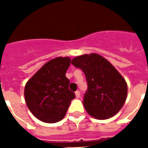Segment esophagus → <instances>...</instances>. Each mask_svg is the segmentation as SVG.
<instances>
[{"label":"esophagus","instance_id":"1","mask_svg":"<svg viewBox=\"0 0 148 148\" xmlns=\"http://www.w3.org/2000/svg\"><path fill=\"white\" fill-rule=\"evenodd\" d=\"M80 95H81V94H80V91H79V90H77V91L75 92V96H76L77 98H79V97H80Z\"/></svg>","mask_w":148,"mask_h":148}]
</instances>
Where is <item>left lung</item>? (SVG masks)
<instances>
[{
    "label": "left lung",
    "mask_w": 148,
    "mask_h": 148,
    "mask_svg": "<svg viewBox=\"0 0 148 148\" xmlns=\"http://www.w3.org/2000/svg\"><path fill=\"white\" fill-rule=\"evenodd\" d=\"M71 64L83 71L88 81L83 105L88 114L105 120L119 112L126 101L127 84L118 71L96 53L75 57Z\"/></svg>",
    "instance_id": "1"
}]
</instances>
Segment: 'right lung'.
Masks as SVG:
<instances>
[{
	"label": "right lung",
	"mask_w": 148,
	"mask_h": 148,
	"mask_svg": "<svg viewBox=\"0 0 148 148\" xmlns=\"http://www.w3.org/2000/svg\"><path fill=\"white\" fill-rule=\"evenodd\" d=\"M71 64L69 57H58L43 65L24 88L27 108L36 118L45 123H56L64 117L75 97L69 90L65 74Z\"/></svg>",
	"instance_id": "add662e5"
}]
</instances>
